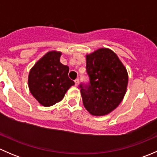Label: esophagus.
Returning <instances> with one entry per match:
<instances>
[{"mask_svg": "<svg viewBox=\"0 0 157 157\" xmlns=\"http://www.w3.org/2000/svg\"><path fill=\"white\" fill-rule=\"evenodd\" d=\"M74 83H75V86H78L79 84V79H76L75 80H74Z\"/></svg>", "mask_w": 157, "mask_h": 157, "instance_id": "obj_1", "label": "esophagus"}]
</instances>
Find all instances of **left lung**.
I'll return each mask as SVG.
<instances>
[{
	"mask_svg": "<svg viewBox=\"0 0 157 157\" xmlns=\"http://www.w3.org/2000/svg\"><path fill=\"white\" fill-rule=\"evenodd\" d=\"M86 69L90 82L80 84L83 105L95 116L110 113L125 95L126 68L112 50L99 48L86 55Z\"/></svg>",
	"mask_w": 157,
	"mask_h": 157,
	"instance_id": "1",
	"label": "left lung"
}]
</instances>
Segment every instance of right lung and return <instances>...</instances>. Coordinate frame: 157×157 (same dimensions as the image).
<instances>
[{"label": "right lung", "mask_w": 157, "mask_h": 157, "mask_svg": "<svg viewBox=\"0 0 157 157\" xmlns=\"http://www.w3.org/2000/svg\"><path fill=\"white\" fill-rule=\"evenodd\" d=\"M61 55V52L56 51L48 52L29 71L30 93L44 106L61 101L67 90L74 85L68 77V66L60 62Z\"/></svg>", "instance_id": "1"}]
</instances>
